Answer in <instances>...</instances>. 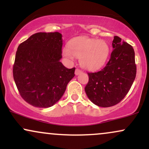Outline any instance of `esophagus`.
<instances>
[{
    "label": "esophagus",
    "mask_w": 149,
    "mask_h": 149,
    "mask_svg": "<svg viewBox=\"0 0 149 149\" xmlns=\"http://www.w3.org/2000/svg\"><path fill=\"white\" fill-rule=\"evenodd\" d=\"M81 73H82L81 70H80V69H76V71H75V74H76V75H79Z\"/></svg>",
    "instance_id": "34e87169"
}]
</instances>
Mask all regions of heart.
<instances>
[{
    "label": "heart",
    "mask_w": 149,
    "mask_h": 149,
    "mask_svg": "<svg viewBox=\"0 0 149 149\" xmlns=\"http://www.w3.org/2000/svg\"><path fill=\"white\" fill-rule=\"evenodd\" d=\"M110 47L104 40L80 37L70 42L62 49L63 55L69 59L80 58V66L90 71L101 69L105 65L110 54Z\"/></svg>",
    "instance_id": "1"
}]
</instances>
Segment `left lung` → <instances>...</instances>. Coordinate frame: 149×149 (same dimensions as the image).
I'll list each match as a JSON object with an SVG mask.
<instances>
[{"label": "left lung", "instance_id": "1", "mask_svg": "<svg viewBox=\"0 0 149 149\" xmlns=\"http://www.w3.org/2000/svg\"><path fill=\"white\" fill-rule=\"evenodd\" d=\"M112 45L113 49L105 67L97 72L88 73L89 80L85 88L90 101L101 107H113L123 100L136 77L132 46L116 36Z\"/></svg>", "mask_w": 149, "mask_h": 149}]
</instances>
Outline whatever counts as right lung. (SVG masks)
I'll return each mask as SVG.
<instances>
[{
  "label": "right lung",
  "mask_w": 149,
  "mask_h": 149,
  "mask_svg": "<svg viewBox=\"0 0 149 149\" xmlns=\"http://www.w3.org/2000/svg\"><path fill=\"white\" fill-rule=\"evenodd\" d=\"M62 36L59 32L33 34L19 45L13 78L24 100L33 107L48 108L64 95L75 69L60 62Z\"/></svg>",
  "instance_id": "right-lung-1"
}]
</instances>
